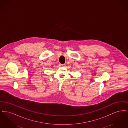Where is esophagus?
I'll list each match as a JSON object with an SVG mask.
<instances>
[{
  "mask_svg": "<svg viewBox=\"0 0 128 128\" xmlns=\"http://www.w3.org/2000/svg\"><path fill=\"white\" fill-rule=\"evenodd\" d=\"M60 67H64L65 66V65L64 64H60Z\"/></svg>",
  "mask_w": 128,
  "mask_h": 128,
  "instance_id": "obj_1",
  "label": "esophagus"
}]
</instances>
